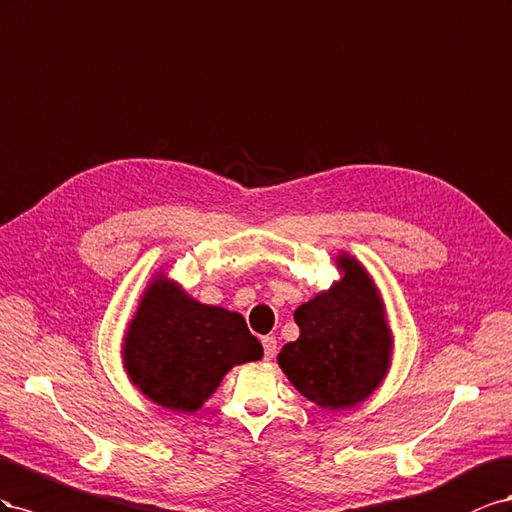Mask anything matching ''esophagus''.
<instances>
[{"mask_svg":"<svg viewBox=\"0 0 512 512\" xmlns=\"http://www.w3.org/2000/svg\"><path fill=\"white\" fill-rule=\"evenodd\" d=\"M261 343H264L266 360H272L276 356V339L274 337H264V339H261Z\"/></svg>","mask_w":512,"mask_h":512,"instance_id":"esophagus-1","label":"esophagus"}]
</instances>
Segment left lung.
I'll return each mask as SVG.
<instances>
[{
	"label": "left lung",
	"mask_w": 512,
	"mask_h": 512,
	"mask_svg": "<svg viewBox=\"0 0 512 512\" xmlns=\"http://www.w3.org/2000/svg\"><path fill=\"white\" fill-rule=\"evenodd\" d=\"M341 279L300 304V337L283 345L279 367L321 410H352L382 386L394 337L382 294L356 257L339 253Z\"/></svg>",
	"instance_id": "left-lung-1"
}]
</instances>
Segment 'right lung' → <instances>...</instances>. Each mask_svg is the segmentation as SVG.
Returning <instances> with one entry per match:
<instances>
[{"label":"right lung","instance_id":"right-lung-1","mask_svg":"<svg viewBox=\"0 0 512 512\" xmlns=\"http://www.w3.org/2000/svg\"><path fill=\"white\" fill-rule=\"evenodd\" d=\"M264 347L240 313L201 304L167 272L143 289L122 341L130 384L173 412L195 414L238 364L255 362Z\"/></svg>","mask_w":512,"mask_h":512}]
</instances>
